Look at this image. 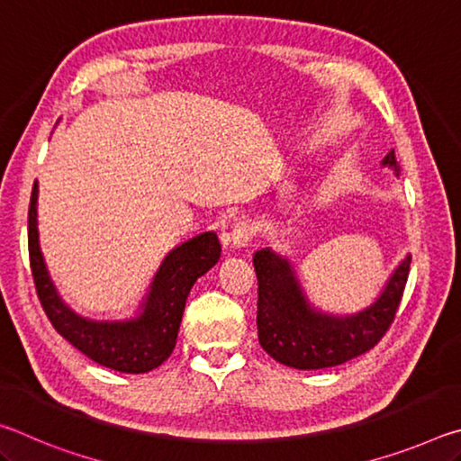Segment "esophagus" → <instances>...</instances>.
Here are the masks:
<instances>
[{"label": "esophagus", "instance_id": "34e87169", "mask_svg": "<svg viewBox=\"0 0 461 461\" xmlns=\"http://www.w3.org/2000/svg\"><path fill=\"white\" fill-rule=\"evenodd\" d=\"M256 236V228L249 221H238L233 223V228L230 231V241L233 246H248L252 238Z\"/></svg>", "mask_w": 461, "mask_h": 461}]
</instances>
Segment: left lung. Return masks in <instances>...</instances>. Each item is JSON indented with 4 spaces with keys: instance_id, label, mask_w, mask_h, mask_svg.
Masks as SVG:
<instances>
[{
    "instance_id": "left-lung-1",
    "label": "left lung",
    "mask_w": 461,
    "mask_h": 461,
    "mask_svg": "<svg viewBox=\"0 0 461 461\" xmlns=\"http://www.w3.org/2000/svg\"><path fill=\"white\" fill-rule=\"evenodd\" d=\"M382 165L399 168L394 150ZM258 276V339L270 357L299 370L331 368L372 349L384 338L399 311L407 286L411 256L390 276L384 293L368 309L357 315L333 317L311 309L291 264L270 248L254 256Z\"/></svg>"
}]
</instances>
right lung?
Here are the masks:
<instances>
[{"label":"right lung","mask_w":461,"mask_h":461,"mask_svg":"<svg viewBox=\"0 0 461 461\" xmlns=\"http://www.w3.org/2000/svg\"><path fill=\"white\" fill-rule=\"evenodd\" d=\"M38 185L32 186L28 207V254L30 268L46 317L62 338L93 362L105 368L144 374L167 360L176 346L186 296L194 280L205 275L220 260L221 248L213 231L185 241L170 252L152 280L150 293L142 305V315L131 321H91L73 313L54 288L46 272L36 228Z\"/></svg>","instance_id":"1"}]
</instances>
